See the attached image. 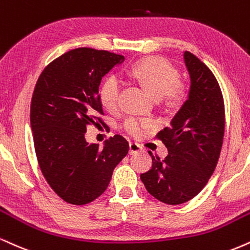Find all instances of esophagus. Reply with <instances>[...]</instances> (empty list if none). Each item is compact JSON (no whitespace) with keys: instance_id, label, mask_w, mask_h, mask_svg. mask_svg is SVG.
I'll return each mask as SVG.
<instances>
[{"instance_id":"obj_1","label":"esophagus","mask_w":250,"mask_h":250,"mask_svg":"<svg viewBox=\"0 0 250 250\" xmlns=\"http://www.w3.org/2000/svg\"><path fill=\"white\" fill-rule=\"evenodd\" d=\"M140 151H142V146H141L140 144L136 142L129 143V154L134 155V154H137V152H140Z\"/></svg>"}]
</instances>
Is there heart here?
Instances as JSON below:
<instances>
[{"instance_id": "b5f03b06", "label": "heart", "mask_w": 250, "mask_h": 250, "mask_svg": "<svg viewBox=\"0 0 250 250\" xmlns=\"http://www.w3.org/2000/svg\"><path fill=\"white\" fill-rule=\"evenodd\" d=\"M130 74L140 81L156 98H165L170 102H178L184 95V89L178 81L177 68L169 60L162 57H150L135 62L130 68ZM121 83L116 76H109L102 81L100 86V99L104 107L109 112L119 106ZM148 123L130 117L125 123V130L133 136L144 133Z\"/></svg>"}]
</instances>
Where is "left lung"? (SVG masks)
Here are the masks:
<instances>
[{
    "mask_svg": "<svg viewBox=\"0 0 250 250\" xmlns=\"http://www.w3.org/2000/svg\"><path fill=\"white\" fill-rule=\"evenodd\" d=\"M184 62L190 76L188 96L171 120L170 127L157 134L169 155L161 161L152 155V167L141 180L152 197L180 205L205 188L214 172L225 133L222 93L214 74L188 51Z\"/></svg>",
    "mask_w": 250,
    "mask_h": 250,
    "instance_id": "left-lung-1",
    "label": "left lung"
}]
</instances>
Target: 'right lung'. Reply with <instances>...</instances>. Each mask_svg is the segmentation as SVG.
Here are the masks:
<instances>
[{
  "label": "right lung",
  "mask_w": 250,
  "mask_h": 250,
  "mask_svg": "<svg viewBox=\"0 0 250 250\" xmlns=\"http://www.w3.org/2000/svg\"><path fill=\"white\" fill-rule=\"evenodd\" d=\"M125 56L79 47L50 62L36 83L30 108L39 167L53 191L73 205L91 203L106 191L115 167L128 154L120 135L104 146L88 143L87 125L102 123V77Z\"/></svg>",
  "instance_id": "1"
}]
</instances>
